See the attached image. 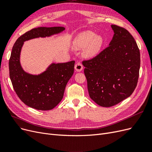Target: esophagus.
Masks as SVG:
<instances>
[{"instance_id": "obj_1", "label": "esophagus", "mask_w": 152, "mask_h": 152, "mask_svg": "<svg viewBox=\"0 0 152 152\" xmlns=\"http://www.w3.org/2000/svg\"><path fill=\"white\" fill-rule=\"evenodd\" d=\"M75 70L78 72H81L82 70H83V66H82L81 63H77L75 65Z\"/></svg>"}]
</instances>
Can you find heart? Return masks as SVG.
<instances>
[{
	"mask_svg": "<svg viewBox=\"0 0 152 152\" xmlns=\"http://www.w3.org/2000/svg\"><path fill=\"white\" fill-rule=\"evenodd\" d=\"M103 44V39L102 36L96 35L93 31H86L77 35L73 47L77 50L84 49V56L93 58L99 53Z\"/></svg>",
	"mask_w": 152,
	"mask_h": 152,
	"instance_id": "1",
	"label": "heart"
}]
</instances>
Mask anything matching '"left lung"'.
I'll return each instance as SVG.
<instances>
[{
	"label": "left lung",
	"instance_id": "left-lung-1",
	"mask_svg": "<svg viewBox=\"0 0 152 152\" xmlns=\"http://www.w3.org/2000/svg\"><path fill=\"white\" fill-rule=\"evenodd\" d=\"M112 40L98 56L82 62L91 99L110 107L129 97L139 77L140 53L134 39L125 28L111 25Z\"/></svg>",
	"mask_w": 152,
	"mask_h": 152
}]
</instances>
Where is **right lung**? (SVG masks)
Here are the masks:
<instances>
[{
	"instance_id": "1",
	"label": "right lung",
	"mask_w": 152,
	"mask_h": 152,
	"mask_svg": "<svg viewBox=\"0 0 152 152\" xmlns=\"http://www.w3.org/2000/svg\"><path fill=\"white\" fill-rule=\"evenodd\" d=\"M65 27H38L20 37L14 44L9 61L10 76L13 88L25 104L36 110H50L63 99L68 80L74 72L75 61L52 63L39 74L25 72L20 62L21 52L25 41L45 38L61 33Z\"/></svg>"
}]
</instances>
